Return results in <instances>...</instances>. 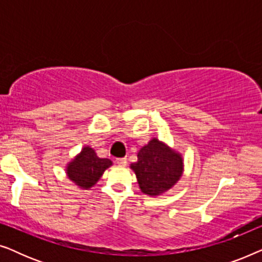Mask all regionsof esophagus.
<instances>
[{
    "instance_id": "obj_1",
    "label": "esophagus",
    "mask_w": 262,
    "mask_h": 262,
    "mask_svg": "<svg viewBox=\"0 0 262 262\" xmlns=\"http://www.w3.org/2000/svg\"><path fill=\"white\" fill-rule=\"evenodd\" d=\"M116 162H117V164L118 166H126V163H127V160L125 159V157H120V159H117L116 160Z\"/></svg>"
}]
</instances>
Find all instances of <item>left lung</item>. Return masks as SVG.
Instances as JSON below:
<instances>
[{
	"label": "left lung",
	"instance_id": "obj_1",
	"mask_svg": "<svg viewBox=\"0 0 262 262\" xmlns=\"http://www.w3.org/2000/svg\"><path fill=\"white\" fill-rule=\"evenodd\" d=\"M138 161L131 164L139 188L148 195H160L179 181L184 170V162L179 152L152 138L138 152Z\"/></svg>",
	"mask_w": 262,
	"mask_h": 262
}]
</instances>
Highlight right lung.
<instances>
[{"label":"right lung","mask_w":262,"mask_h":262,"mask_svg":"<svg viewBox=\"0 0 262 262\" xmlns=\"http://www.w3.org/2000/svg\"><path fill=\"white\" fill-rule=\"evenodd\" d=\"M112 161L100 159L91 146H84L82 151L68 164L67 174L81 188L88 189L94 186Z\"/></svg>","instance_id":"obj_1"}]
</instances>
